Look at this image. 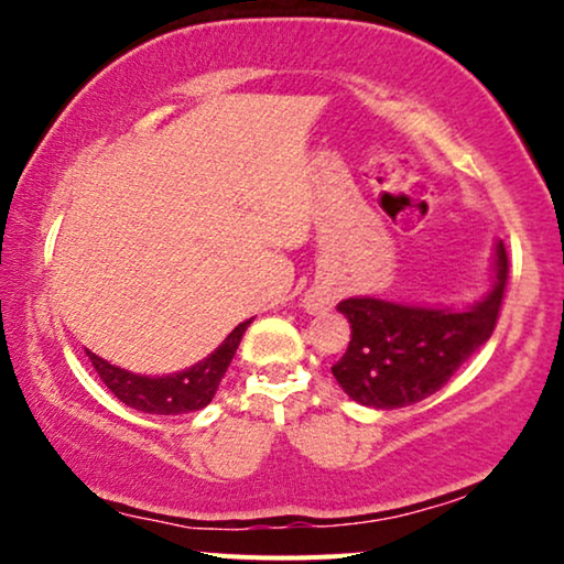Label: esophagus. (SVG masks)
I'll list each match as a JSON object with an SVG mask.
<instances>
[{
    "instance_id": "1",
    "label": "esophagus",
    "mask_w": 564,
    "mask_h": 564,
    "mask_svg": "<svg viewBox=\"0 0 564 564\" xmlns=\"http://www.w3.org/2000/svg\"><path fill=\"white\" fill-rule=\"evenodd\" d=\"M330 297L326 290H313V292H307V297H305V307L307 311H323V307H328L330 305Z\"/></svg>"
}]
</instances>
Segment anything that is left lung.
I'll return each mask as SVG.
<instances>
[{
    "instance_id": "1",
    "label": "left lung",
    "mask_w": 564,
    "mask_h": 564,
    "mask_svg": "<svg viewBox=\"0 0 564 564\" xmlns=\"http://www.w3.org/2000/svg\"><path fill=\"white\" fill-rule=\"evenodd\" d=\"M506 282L508 253L500 241L492 290L465 311L398 305L377 297L344 300L336 307L351 323V341L330 372L351 400L382 411L434 395L490 338Z\"/></svg>"
}]
</instances>
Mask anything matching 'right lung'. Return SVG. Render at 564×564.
<instances>
[{
	"label": "right lung",
	"instance_id": "add662e5",
	"mask_svg": "<svg viewBox=\"0 0 564 564\" xmlns=\"http://www.w3.org/2000/svg\"><path fill=\"white\" fill-rule=\"evenodd\" d=\"M251 321L238 323L230 330L226 341L215 349L210 357L199 361V365L184 369V372L166 375V377H143L133 375L128 369H120L105 361L97 354L87 351L91 367L97 369L99 380L112 390V395L122 400V403L135 408L143 413H159V415H180L189 411H199L210 403L215 390L226 375V369L234 359V354L241 344V336L246 334Z\"/></svg>",
	"mask_w": 564,
	"mask_h": 564
}]
</instances>
